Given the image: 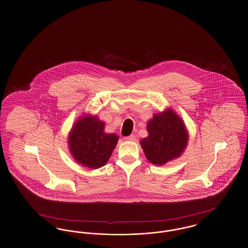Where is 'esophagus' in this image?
I'll use <instances>...</instances> for the list:
<instances>
[{
	"instance_id": "obj_1",
	"label": "esophagus",
	"mask_w": 248,
	"mask_h": 248,
	"mask_svg": "<svg viewBox=\"0 0 248 248\" xmlns=\"http://www.w3.org/2000/svg\"><path fill=\"white\" fill-rule=\"evenodd\" d=\"M124 139L127 140V141H134V140H136V136L135 135H131L129 137H125Z\"/></svg>"
}]
</instances>
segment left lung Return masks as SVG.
I'll return each mask as SVG.
<instances>
[{"label":"left lung","mask_w":248,"mask_h":248,"mask_svg":"<svg viewBox=\"0 0 248 248\" xmlns=\"http://www.w3.org/2000/svg\"><path fill=\"white\" fill-rule=\"evenodd\" d=\"M147 129L149 137L142 139L140 144L147 159L153 164L162 165L178 158L187 145V131L171 109L155 114Z\"/></svg>","instance_id":"left-lung-1"}]
</instances>
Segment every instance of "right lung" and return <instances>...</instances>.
<instances>
[{
	"mask_svg": "<svg viewBox=\"0 0 248 248\" xmlns=\"http://www.w3.org/2000/svg\"><path fill=\"white\" fill-rule=\"evenodd\" d=\"M104 126V123L96 116H85L71 130L70 151L80 164L99 169L109 160L119 138L115 134H106Z\"/></svg>",
	"mask_w": 248,
	"mask_h": 248,
	"instance_id": "obj_1",
	"label": "right lung"
}]
</instances>
